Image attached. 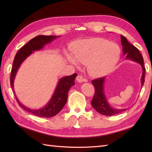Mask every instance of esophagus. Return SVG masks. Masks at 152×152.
<instances>
[{
    "instance_id": "obj_1",
    "label": "esophagus",
    "mask_w": 152,
    "mask_h": 152,
    "mask_svg": "<svg viewBox=\"0 0 152 152\" xmlns=\"http://www.w3.org/2000/svg\"><path fill=\"white\" fill-rule=\"evenodd\" d=\"M76 80L77 82H79V83H81V82H87V80L84 79L82 75H78L76 78Z\"/></svg>"
}]
</instances>
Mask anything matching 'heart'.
<instances>
[{"mask_svg":"<svg viewBox=\"0 0 152 152\" xmlns=\"http://www.w3.org/2000/svg\"><path fill=\"white\" fill-rule=\"evenodd\" d=\"M72 52L77 61L88 64L89 72L94 77L108 73L116 65L121 55L118 45L102 38L82 40L73 47ZM68 58L72 63H76L70 56Z\"/></svg>","mask_w":152,"mask_h":152,"instance_id":"heart-1","label":"heart"}]
</instances>
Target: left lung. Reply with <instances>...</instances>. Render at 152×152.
<instances>
[{
  "label": "left lung",
  "instance_id": "obj_1",
  "mask_svg": "<svg viewBox=\"0 0 152 152\" xmlns=\"http://www.w3.org/2000/svg\"><path fill=\"white\" fill-rule=\"evenodd\" d=\"M121 44L122 45L123 54L126 56V59H131L134 61L140 63L142 69V74L141 77V87L143 86L145 82V68L144 66V60L142 55L134 45L131 44L128 42L127 39L121 35ZM105 77H101L98 79H96L92 80V84L94 86L95 93L94 96L91 101V104L93 107L98 113L104 115L112 116L113 115H116L125 111L127 109H115L113 108L108 103L106 98L104 91V82Z\"/></svg>",
  "mask_w": 152,
  "mask_h": 152
}]
</instances>
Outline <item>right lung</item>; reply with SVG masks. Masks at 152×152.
I'll return each mask as SVG.
<instances>
[{
  "label": "right lung",
  "instance_id": "add662e5",
  "mask_svg": "<svg viewBox=\"0 0 152 152\" xmlns=\"http://www.w3.org/2000/svg\"><path fill=\"white\" fill-rule=\"evenodd\" d=\"M59 37L60 36L38 35L35 37L18 50L13 61L10 76V83L17 102L20 106V107L38 117H51L55 116L61 111L67 102L69 90L72 86L75 84L74 80L77 74L73 73L72 75L63 77L61 79H59L54 93L48 103L44 107L38 110L27 108L20 102L15 94V91H14L15 90L14 89V80H15V77L18 68L27 57H28L35 50H39L42 49L45 44L51 42L53 40Z\"/></svg>",
  "mask_w": 152,
  "mask_h": 152
}]
</instances>
